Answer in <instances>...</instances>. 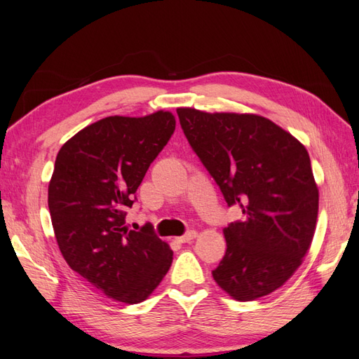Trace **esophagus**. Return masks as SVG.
<instances>
[{
	"label": "esophagus",
	"instance_id": "34e87169",
	"mask_svg": "<svg viewBox=\"0 0 359 359\" xmlns=\"http://www.w3.org/2000/svg\"><path fill=\"white\" fill-rule=\"evenodd\" d=\"M197 236V233L194 231V230H189V231H187L184 236H180V238H177V242H180V243H187V242H189V241H193L194 238Z\"/></svg>",
	"mask_w": 359,
	"mask_h": 359
}]
</instances>
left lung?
I'll return each mask as SVG.
<instances>
[{"label": "left lung", "mask_w": 359, "mask_h": 359, "mask_svg": "<svg viewBox=\"0 0 359 359\" xmlns=\"http://www.w3.org/2000/svg\"><path fill=\"white\" fill-rule=\"evenodd\" d=\"M189 147L242 220L224 230L226 251L212 270L220 288L255 301L292 276L313 239L318 187L307 149L269 118L179 108Z\"/></svg>", "instance_id": "obj_1"}]
</instances>
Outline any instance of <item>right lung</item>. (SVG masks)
Returning <instances> with one entry per match:
<instances>
[{
    "label": "right lung",
    "instance_id": "obj_1",
    "mask_svg": "<svg viewBox=\"0 0 359 359\" xmlns=\"http://www.w3.org/2000/svg\"><path fill=\"white\" fill-rule=\"evenodd\" d=\"M175 129L171 112L106 117L67 140L55 158L49 211L67 265L108 297L139 304L154 292L172 251L151 224L125 225L149 165Z\"/></svg>",
    "mask_w": 359,
    "mask_h": 359
}]
</instances>
